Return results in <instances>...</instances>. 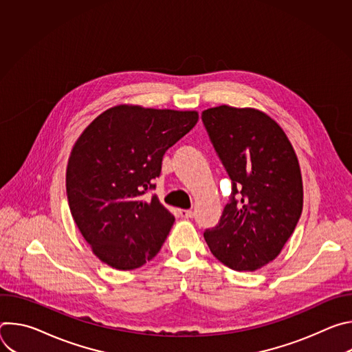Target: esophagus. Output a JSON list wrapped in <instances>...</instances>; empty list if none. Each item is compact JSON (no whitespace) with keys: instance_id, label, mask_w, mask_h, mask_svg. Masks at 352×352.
Wrapping results in <instances>:
<instances>
[{"instance_id":"1","label":"esophagus","mask_w":352,"mask_h":352,"mask_svg":"<svg viewBox=\"0 0 352 352\" xmlns=\"http://www.w3.org/2000/svg\"><path fill=\"white\" fill-rule=\"evenodd\" d=\"M179 216L184 219H192L193 217V212L192 210H179Z\"/></svg>"}]
</instances>
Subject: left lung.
<instances>
[{
    "mask_svg": "<svg viewBox=\"0 0 352 352\" xmlns=\"http://www.w3.org/2000/svg\"><path fill=\"white\" fill-rule=\"evenodd\" d=\"M202 121L232 181L230 204L205 239L227 267L255 272L278 256L302 213L296 155L281 126L256 109L223 104Z\"/></svg>",
    "mask_w": 352,
    "mask_h": 352,
    "instance_id": "8db88e82",
    "label": "left lung"
}]
</instances>
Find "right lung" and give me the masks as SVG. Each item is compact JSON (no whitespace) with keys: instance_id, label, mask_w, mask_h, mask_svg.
Here are the masks:
<instances>
[{"instance_id":"1","label":"right lung","mask_w":352,"mask_h":352,"mask_svg":"<svg viewBox=\"0 0 352 352\" xmlns=\"http://www.w3.org/2000/svg\"><path fill=\"white\" fill-rule=\"evenodd\" d=\"M197 111L120 104L94 118L75 142L67 167L71 214L93 254L133 270L162 249L175 219L152 182L167 150L197 122Z\"/></svg>"}]
</instances>
